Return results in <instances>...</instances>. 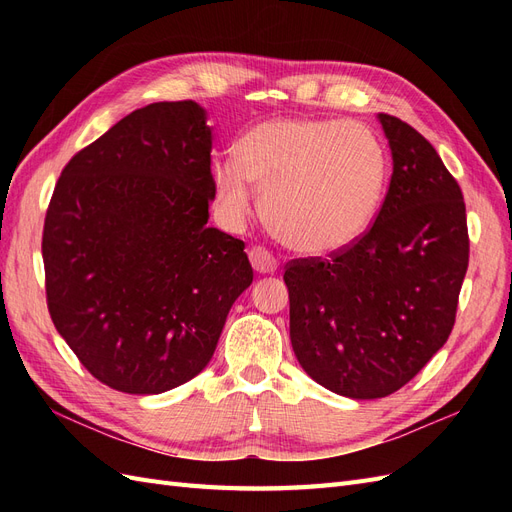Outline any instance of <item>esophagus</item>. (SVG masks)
Returning <instances> with one entry per match:
<instances>
[{
    "instance_id": "esophagus-1",
    "label": "esophagus",
    "mask_w": 512,
    "mask_h": 512,
    "mask_svg": "<svg viewBox=\"0 0 512 512\" xmlns=\"http://www.w3.org/2000/svg\"><path fill=\"white\" fill-rule=\"evenodd\" d=\"M250 262H252L254 271H258V273H275L277 271L275 256L260 245L252 247V250H250Z\"/></svg>"
}]
</instances>
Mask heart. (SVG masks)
<instances>
[{"instance_id": "heart-1", "label": "heart", "mask_w": 512, "mask_h": 512, "mask_svg": "<svg viewBox=\"0 0 512 512\" xmlns=\"http://www.w3.org/2000/svg\"><path fill=\"white\" fill-rule=\"evenodd\" d=\"M384 145L359 121L269 119L247 132L239 158L215 162L224 213L243 222L262 190V213L288 247L309 256L344 250L374 220L386 181Z\"/></svg>"}]
</instances>
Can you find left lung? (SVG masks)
<instances>
[{
    "mask_svg": "<svg viewBox=\"0 0 512 512\" xmlns=\"http://www.w3.org/2000/svg\"><path fill=\"white\" fill-rule=\"evenodd\" d=\"M393 175L363 235L329 260L286 265L290 342L309 378L352 399L408 384L453 331L468 271L466 203L438 151L378 113Z\"/></svg>",
    "mask_w": 512,
    "mask_h": 512,
    "instance_id": "left-lung-1",
    "label": "left lung"
}]
</instances>
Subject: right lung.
<instances>
[{"instance_id":"1","label":"right lung","mask_w":512,"mask_h":512,"mask_svg":"<svg viewBox=\"0 0 512 512\" xmlns=\"http://www.w3.org/2000/svg\"><path fill=\"white\" fill-rule=\"evenodd\" d=\"M215 198L205 108L156 102L61 170L42 232L57 333L102 384L158 395L207 367L254 271L207 226Z\"/></svg>"}]
</instances>
